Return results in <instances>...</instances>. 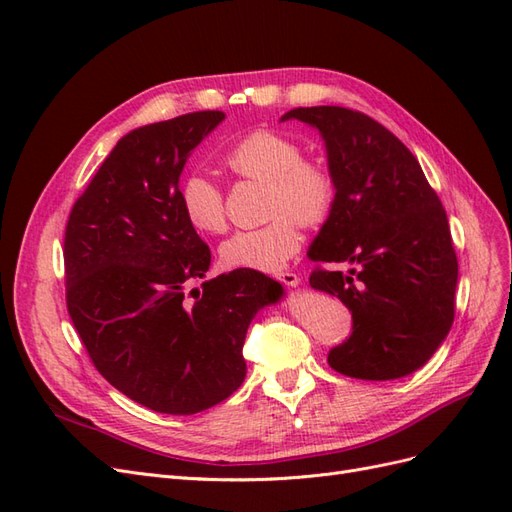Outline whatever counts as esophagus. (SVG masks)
<instances>
[{
  "label": "esophagus",
  "mask_w": 512,
  "mask_h": 512,
  "mask_svg": "<svg viewBox=\"0 0 512 512\" xmlns=\"http://www.w3.org/2000/svg\"><path fill=\"white\" fill-rule=\"evenodd\" d=\"M275 280H280L282 284H286V286H299L301 284V277L297 275V273H292V271H282V273H277L275 275Z\"/></svg>",
  "instance_id": "1"
}]
</instances>
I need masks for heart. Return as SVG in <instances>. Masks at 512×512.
<instances>
[{"label":"heart","mask_w":512,"mask_h":512,"mask_svg":"<svg viewBox=\"0 0 512 512\" xmlns=\"http://www.w3.org/2000/svg\"><path fill=\"white\" fill-rule=\"evenodd\" d=\"M230 175L267 185L265 226L237 230L220 247L226 269L280 271L299 252L303 228H318L331 218L337 179L327 162L305 158L303 145L282 130H254L228 147L222 158ZM179 207L188 224L203 235L226 230V200L215 181L192 173L179 185Z\"/></svg>","instance_id":"obj_1"}]
</instances>
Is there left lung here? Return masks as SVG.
Returning <instances> with one entry per match:
<instances>
[{
	"instance_id": "1",
	"label": "left lung",
	"mask_w": 512,
	"mask_h": 512,
	"mask_svg": "<svg viewBox=\"0 0 512 512\" xmlns=\"http://www.w3.org/2000/svg\"><path fill=\"white\" fill-rule=\"evenodd\" d=\"M286 119L316 126L337 179L331 218L309 247L312 288L352 314L329 350L339 374L395 380L423 367L455 318L457 254L446 211L421 164L382 123L344 106H299ZM348 261L346 276L327 264Z\"/></svg>"
}]
</instances>
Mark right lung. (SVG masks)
<instances>
[{
	"instance_id": "obj_1",
	"label": "right lung",
	"mask_w": 512,
	"mask_h": 512,
	"mask_svg": "<svg viewBox=\"0 0 512 512\" xmlns=\"http://www.w3.org/2000/svg\"><path fill=\"white\" fill-rule=\"evenodd\" d=\"M224 119L198 111L132 130L76 198L64 237L66 305L91 363L153 412L196 414L245 378V333L282 286L235 269L185 286L211 265L209 245L183 218L179 175Z\"/></svg>"
}]
</instances>
